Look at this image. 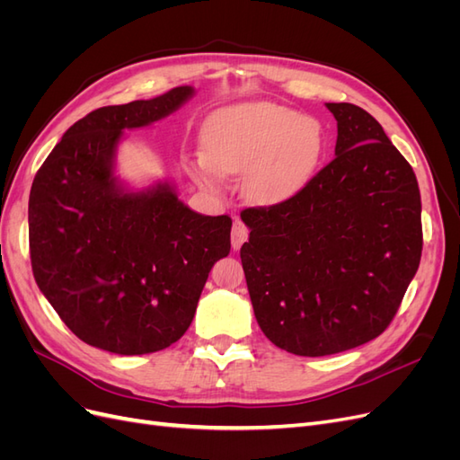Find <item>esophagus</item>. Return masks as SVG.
<instances>
[{
  "label": "esophagus",
  "instance_id": "obj_1",
  "mask_svg": "<svg viewBox=\"0 0 460 460\" xmlns=\"http://www.w3.org/2000/svg\"><path fill=\"white\" fill-rule=\"evenodd\" d=\"M247 235H249L247 226L243 225L240 218H235L234 220V226H232V247L234 249H240L243 245V242L247 240Z\"/></svg>",
  "mask_w": 460,
  "mask_h": 460
}]
</instances>
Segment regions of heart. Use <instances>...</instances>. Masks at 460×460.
<instances>
[{
  "mask_svg": "<svg viewBox=\"0 0 460 460\" xmlns=\"http://www.w3.org/2000/svg\"><path fill=\"white\" fill-rule=\"evenodd\" d=\"M207 157L196 174L208 188L222 174H243V193L259 205L282 203L309 182L324 153V130L313 117L269 102L222 107L203 128Z\"/></svg>",
  "mask_w": 460,
  "mask_h": 460,
  "instance_id": "obj_1",
  "label": "heart"
}]
</instances>
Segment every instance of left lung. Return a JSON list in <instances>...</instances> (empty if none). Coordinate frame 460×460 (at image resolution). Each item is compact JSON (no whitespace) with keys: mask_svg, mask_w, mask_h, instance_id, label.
I'll list each match as a JSON object with an SVG mask.
<instances>
[{"mask_svg":"<svg viewBox=\"0 0 460 460\" xmlns=\"http://www.w3.org/2000/svg\"><path fill=\"white\" fill-rule=\"evenodd\" d=\"M326 107L338 120L333 161L294 198L242 211L252 232L240 257L257 323L301 357L378 338L422 255L412 166L365 109Z\"/></svg>","mask_w":460,"mask_h":460,"instance_id":"1","label":"left lung"}]
</instances>
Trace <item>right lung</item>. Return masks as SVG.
Instances as JSON below:
<instances>
[{
	"label": "right lung",
	"instance_id": "right-lung-1",
	"mask_svg": "<svg viewBox=\"0 0 460 460\" xmlns=\"http://www.w3.org/2000/svg\"><path fill=\"white\" fill-rule=\"evenodd\" d=\"M191 86L95 109L68 128L29 201L36 284L76 338L117 355L164 349L190 328L213 264L230 253L228 215L205 217L171 182L134 191L115 176L124 130L182 107Z\"/></svg>",
	"mask_w": 460,
	"mask_h": 460
}]
</instances>
